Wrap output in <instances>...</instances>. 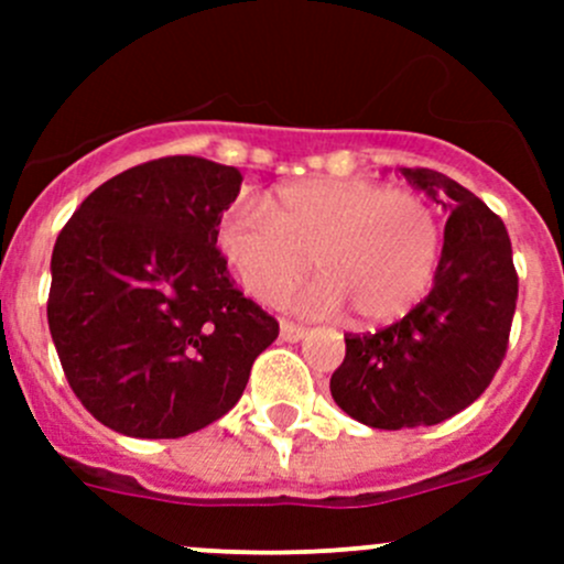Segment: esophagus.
Wrapping results in <instances>:
<instances>
[{"label": "esophagus", "instance_id": "obj_1", "mask_svg": "<svg viewBox=\"0 0 564 564\" xmlns=\"http://www.w3.org/2000/svg\"><path fill=\"white\" fill-rule=\"evenodd\" d=\"M305 335V327L303 324H294V322H286L283 318L281 322V338L289 340V344H294V340H300Z\"/></svg>", "mask_w": 564, "mask_h": 564}]
</instances>
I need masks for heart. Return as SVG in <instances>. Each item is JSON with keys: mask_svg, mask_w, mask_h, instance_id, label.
<instances>
[{"mask_svg": "<svg viewBox=\"0 0 564 564\" xmlns=\"http://www.w3.org/2000/svg\"><path fill=\"white\" fill-rule=\"evenodd\" d=\"M218 248L259 303H278L311 272L322 281L303 311H351L357 324H390L429 294L442 226L420 193L373 180H300L224 215Z\"/></svg>", "mask_w": 564, "mask_h": 564, "instance_id": "1", "label": "heart"}]
</instances>
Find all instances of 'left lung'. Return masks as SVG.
I'll return each mask as SVG.
<instances>
[{"instance_id": "obj_1", "label": "left lung", "mask_w": 564, "mask_h": 564, "mask_svg": "<svg viewBox=\"0 0 564 564\" xmlns=\"http://www.w3.org/2000/svg\"><path fill=\"white\" fill-rule=\"evenodd\" d=\"M401 174L451 213L434 289L390 327L346 335L329 379L349 417L384 431L436 425L477 401L502 366L519 300L502 218L434 169Z\"/></svg>"}]
</instances>
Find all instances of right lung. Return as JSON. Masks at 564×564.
Listing matches in <instances>:
<instances>
[{
    "label": "right lung",
    "instance_id": "1",
    "mask_svg": "<svg viewBox=\"0 0 564 564\" xmlns=\"http://www.w3.org/2000/svg\"><path fill=\"white\" fill-rule=\"evenodd\" d=\"M242 174L172 155L111 176L59 231L48 329L89 414L135 440L224 417L278 322L226 270L218 226Z\"/></svg>",
    "mask_w": 564,
    "mask_h": 564
}]
</instances>
